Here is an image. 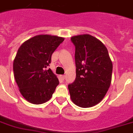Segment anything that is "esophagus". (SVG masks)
<instances>
[{
  "instance_id": "34e87169",
  "label": "esophagus",
  "mask_w": 133,
  "mask_h": 133,
  "mask_svg": "<svg viewBox=\"0 0 133 133\" xmlns=\"http://www.w3.org/2000/svg\"><path fill=\"white\" fill-rule=\"evenodd\" d=\"M61 77L62 78V79H65V75H61Z\"/></svg>"
}]
</instances>
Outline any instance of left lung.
<instances>
[{"label": "left lung", "mask_w": 133, "mask_h": 133, "mask_svg": "<svg viewBox=\"0 0 133 133\" xmlns=\"http://www.w3.org/2000/svg\"><path fill=\"white\" fill-rule=\"evenodd\" d=\"M75 47L76 78L68 84L71 100L82 108L102 101L111 82L113 64L107 47L89 34L71 37Z\"/></svg>", "instance_id": "8db88e82"}]
</instances>
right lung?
I'll list each match as a JSON object with an SVG mask.
<instances>
[{"instance_id":"right-lung-1","label":"right lung","mask_w":133,"mask_h":133,"mask_svg":"<svg viewBox=\"0 0 133 133\" xmlns=\"http://www.w3.org/2000/svg\"><path fill=\"white\" fill-rule=\"evenodd\" d=\"M63 41L57 36L37 35L18 49L13 63L15 79L22 95L31 104L49 101L58 85L56 75L46 68L53 53Z\"/></svg>"}]
</instances>
